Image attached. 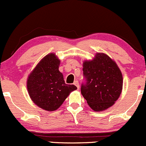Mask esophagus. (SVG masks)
<instances>
[{
	"instance_id": "34e87169",
	"label": "esophagus",
	"mask_w": 146,
	"mask_h": 146,
	"mask_svg": "<svg viewBox=\"0 0 146 146\" xmlns=\"http://www.w3.org/2000/svg\"><path fill=\"white\" fill-rule=\"evenodd\" d=\"M74 85L76 86L77 87L78 89H79V82H78V81H75V82H74Z\"/></svg>"
}]
</instances>
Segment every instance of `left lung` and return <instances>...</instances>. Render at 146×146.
Returning <instances> with one entry per match:
<instances>
[{"mask_svg": "<svg viewBox=\"0 0 146 146\" xmlns=\"http://www.w3.org/2000/svg\"><path fill=\"white\" fill-rule=\"evenodd\" d=\"M84 74L86 84L81 92L90 108L102 112L112 107L121 95L123 76L115 60L103 52H97L92 60H84Z\"/></svg>", "mask_w": 146, "mask_h": 146, "instance_id": "obj_1", "label": "left lung"}]
</instances>
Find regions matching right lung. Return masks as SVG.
Masks as SVG:
<instances>
[{"label":"right lung","instance_id":"1","mask_svg":"<svg viewBox=\"0 0 146 146\" xmlns=\"http://www.w3.org/2000/svg\"><path fill=\"white\" fill-rule=\"evenodd\" d=\"M60 64V60L55 53L48 54L29 74L27 81L33 103L49 112L58 110L70 93L77 89L74 85L65 84L59 71Z\"/></svg>","mask_w":146,"mask_h":146}]
</instances>
